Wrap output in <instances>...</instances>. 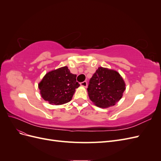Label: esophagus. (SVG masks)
<instances>
[{"instance_id":"1","label":"esophagus","mask_w":161,"mask_h":161,"mask_svg":"<svg viewBox=\"0 0 161 161\" xmlns=\"http://www.w3.org/2000/svg\"><path fill=\"white\" fill-rule=\"evenodd\" d=\"M80 85L82 86H84V87H86L87 86V82L86 81H83V82H80Z\"/></svg>"}]
</instances>
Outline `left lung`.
Masks as SVG:
<instances>
[{
    "instance_id": "8db88e82",
    "label": "left lung",
    "mask_w": 161,
    "mask_h": 161,
    "mask_svg": "<svg viewBox=\"0 0 161 161\" xmlns=\"http://www.w3.org/2000/svg\"><path fill=\"white\" fill-rule=\"evenodd\" d=\"M125 85L118 72L99 67L89 80L87 91L90 99L99 108H109L118 102Z\"/></svg>"
}]
</instances>
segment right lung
I'll list each match as a JSON object with an SVG mask.
<instances>
[{
  "label": "right lung",
  "mask_w": 161,
  "mask_h": 161,
  "mask_svg": "<svg viewBox=\"0 0 161 161\" xmlns=\"http://www.w3.org/2000/svg\"><path fill=\"white\" fill-rule=\"evenodd\" d=\"M76 78V75L70 73L67 66L49 72L38 85L42 97L50 104L68 103L80 86Z\"/></svg>",
  "instance_id": "right-lung-1"
}]
</instances>
